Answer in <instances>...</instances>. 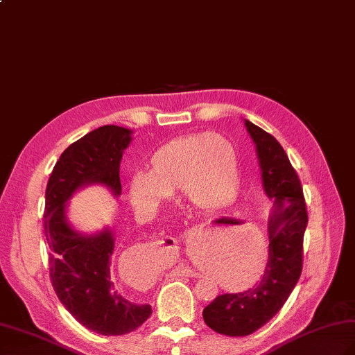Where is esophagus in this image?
Masks as SVG:
<instances>
[{
    "label": "esophagus",
    "mask_w": 355,
    "mask_h": 355,
    "mask_svg": "<svg viewBox=\"0 0 355 355\" xmlns=\"http://www.w3.org/2000/svg\"><path fill=\"white\" fill-rule=\"evenodd\" d=\"M177 271H178L180 276H186V277H196V276H199L195 270H192L190 267H186V266H180L177 268Z\"/></svg>",
    "instance_id": "1"
}]
</instances>
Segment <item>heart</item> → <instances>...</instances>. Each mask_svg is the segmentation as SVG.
I'll use <instances>...</instances> for the list:
<instances>
[{"instance_id": "obj_1", "label": "heart", "mask_w": 355, "mask_h": 355, "mask_svg": "<svg viewBox=\"0 0 355 355\" xmlns=\"http://www.w3.org/2000/svg\"><path fill=\"white\" fill-rule=\"evenodd\" d=\"M240 183L239 160L232 144L220 135L192 133L162 145L150 157L148 171L135 172L127 193L136 211H150L180 187L184 199L199 208L230 202ZM234 271L250 272L257 266L255 250L241 246L234 253ZM261 261L257 279L264 271Z\"/></svg>"}]
</instances>
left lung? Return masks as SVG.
<instances>
[{
  "instance_id": "8db88e82",
  "label": "left lung",
  "mask_w": 355,
  "mask_h": 355,
  "mask_svg": "<svg viewBox=\"0 0 355 355\" xmlns=\"http://www.w3.org/2000/svg\"><path fill=\"white\" fill-rule=\"evenodd\" d=\"M257 145L262 183L275 210L268 222V259L261 280L237 294L216 297L204 321L216 333L231 338L248 336L266 325L285 304L303 270V237L307 208L302 181L275 136L246 120Z\"/></svg>"
}]
</instances>
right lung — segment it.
<instances>
[{
  "label": "right lung",
  "instance_id": "right-lung-1",
  "mask_svg": "<svg viewBox=\"0 0 355 355\" xmlns=\"http://www.w3.org/2000/svg\"><path fill=\"white\" fill-rule=\"evenodd\" d=\"M129 129L102 125L64 150L46 186L43 226L49 244V277L60 302L88 330L103 336L135 331L151 315L148 304H135L116 289L111 259L112 232L85 237L70 228L66 202L79 187L105 184L121 193L120 162L130 144Z\"/></svg>",
  "mask_w": 355,
  "mask_h": 355
}]
</instances>
